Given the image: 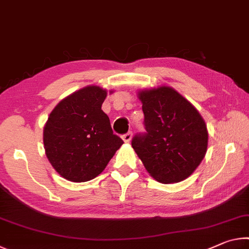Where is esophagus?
Segmentation results:
<instances>
[{
  "mask_svg": "<svg viewBox=\"0 0 249 249\" xmlns=\"http://www.w3.org/2000/svg\"><path fill=\"white\" fill-rule=\"evenodd\" d=\"M132 136H133V134H132V132H128L127 134H125V135H123V141L125 142H130V140H132Z\"/></svg>",
  "mask_w": 249,
  "mask_h": 249,
  "instance_id": "1",
  "label": "esophagus"
}]
</instances>
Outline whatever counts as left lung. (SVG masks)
<instances>
[{
  "label": "left lung",
  "mask_w": 249,
  "mask_h": 249,
  "mask_svg": "<svg viewBox=\"0 0 249 249\" xmlns=\"http://www.w3.org/2000/svg\"><path fill=\"white\" fill-rule=\"evenodd\" d=\"M146 134L132 147L147 172L160 183L180 182L190 177L208 150L206 124L195 105L174 88L140 90Z\"/></svg>",
  "instance_id": "1"
}]
</instances>
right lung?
Listing matches in <instances>:
<instances>
[{"label": "right lung", "mask_w": 249, "mask_h": 249, "mask_svg": "<svg viewBox=\"0 0 249 249\" xmlns=\"http://www.w3.org/2000/svg\"><path fill=\"white\" fill-rule=\"evenodd\" d=\"M107 95L103 88L84 87L62 99L44 126V147L50 165L71 182L98 177L124 144L113 134L108 116L101 109Z\"/></svg>", "instance_id": "obj_1"}]
</instances>
